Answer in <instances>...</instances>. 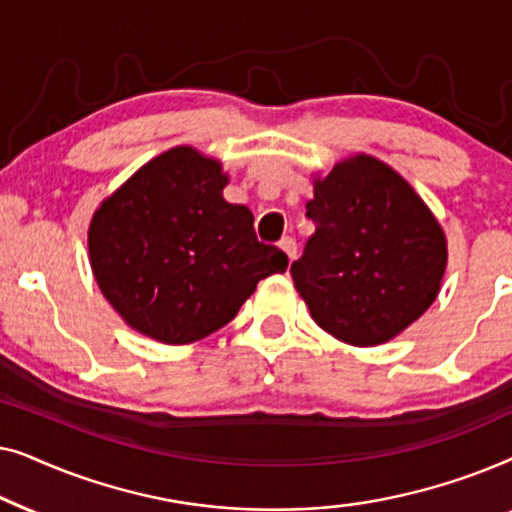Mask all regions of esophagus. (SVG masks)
<instances>
[{
	"label": "esophagus",
	"mask_w": 512,
	"mask_h": 512,
	"mask_svg": "<svg viewBox=\"0 0 512 512\" xmlns=\"http://www.w3.org/2000/svg\"><path fill=\"white\" fill-rule=\"evenodd\" d=\"M279 249H282L284 254L289 256V261H293V258H296V254H298L296 240H293V237H282V240H279Z\"/></svg>",
	"instance_id": "esophagus-1"
}]
</instances>
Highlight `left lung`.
I'll list each match as a JSON object with an SVG mask.
<instances>
[{
	"instance_id": "8db88e82",
	"label": "left lung",
	"mask_w": 512,
	"mask_h": 512,
	"mask_svg": "<svg viewBox=\"0 0 512 512\" xmlns=\"http://www.w3.org/2000/svg\"><path fill=\"white\" fill-rule=\"evenodd\" d=\"M314 235L291 265L317 326L347 345L375 347L429 310L447 240L408 181L366 153L314 179Z\"/></svg>"
}]
</instances>
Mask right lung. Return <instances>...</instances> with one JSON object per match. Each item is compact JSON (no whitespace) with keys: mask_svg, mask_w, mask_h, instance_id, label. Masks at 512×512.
Instances as JSON below:
<instances>
[{"mask_svg":"<svg viewBox=\"0 0 512 512\" xmlns=\"http://www.w3.org/2000/svg\"><path fill=\"white\" fill-rule=\"evenodd\" d=\"M226 184L219 160L174 146L97 207L90 268L130 328L165 345L202 340L286 270L284 251L256 240L254 214L223 198Z\"/></svg>","mask_w":512,"mask_h":512,"instance_id":"add662e5","label":"right lung"}]
</instances>
